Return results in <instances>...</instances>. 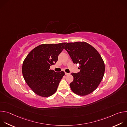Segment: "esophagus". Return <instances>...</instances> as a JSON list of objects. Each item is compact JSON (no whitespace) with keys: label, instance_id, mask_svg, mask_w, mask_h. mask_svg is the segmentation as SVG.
Wrapping results in <instances>:
<instances>
[{"label":"esophagus","instance_id":"1","mask_svg":"<svg viewBox=\"0 0 127 127\" xmlns=\"http://www.w3.org/2000/svg\"><path fill=\"white\" fill-rule=\"evenodd\" d=\"M65 75H69V73H66V72H65Z\"/></svg>","mask_w":127,"mask_h":127}]
</instances>
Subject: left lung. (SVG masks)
I'll return each instance as SVG.
<instances>
[{
    "label": "left lung",
    "mask_w": 127,
    "mask_h": 127,
    "mask_svg": "<svg viewBox=\"0 0 127 127\" xmlns=\"http://www.w3.org/2000/svg\"><path fill=\"white\" fill-rule=\"evenodd\" d=\"M64 49L74 64H79L80 71L72 73L74 79L70 83L72 92L86 95L96 89L103 78L105 66L97 50L84 42L68 43Z\"/></svg>",
    "instance_id": "1"
}]
</instances>
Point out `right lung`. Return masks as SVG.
<instances>
[{"label":"right lung","instance_id":"add662e5","mask_svg":"<svg viewBox=\"0 0 127 127\" xmlns=\"http://www.w3.org/2000/svg\"><path fill=\"white\" fill-rule=\"evenodd\" d=\"M66 43L42 44L32 49L25 59L22 67L24 78L29 87L41 96L48 97L55 93L64 72L50 69L55 64Z\"/></svg>","mask_w":127,"mask_h":127}]
</instances>
